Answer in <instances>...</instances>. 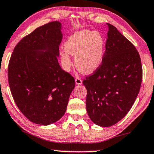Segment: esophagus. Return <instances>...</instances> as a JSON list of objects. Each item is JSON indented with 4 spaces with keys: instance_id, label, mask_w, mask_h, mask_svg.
<instances>
[{
    "instance_id": "1",
    "label": "esophagus",
    "mask_w": 154,
    "mask_h": 154,
    "mask_svg": "<svg viewBox=\"0 0 154 154\" xmlns=\"http://www.w3.org/2000/svg\"><path fill=\"white\" fill-rule=\"evenodd\" d=\"M75 83H76L77 85H81V84H82V80H81V79H80V78H79V77L75 78Z\"/></svg>"
}]
</instances>
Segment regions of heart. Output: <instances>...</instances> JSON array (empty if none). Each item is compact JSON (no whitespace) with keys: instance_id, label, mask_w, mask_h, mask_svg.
I'll list each match as a JSON object with an SVG mask.
<instances>
[{"instance_id":"1","label":"heart","mask_w":154,"mask_h":154,"mask_svg":"<svg viewBox=\"0 0 154 154\" xmlns=\"http://www.w3.org/2000/svg\"><path fill=\"white\" fill-rule=\"evenodd\" d=\"M61 61L65 69L71 66L70 54L75 56V64L81 72L91 73L98 69L103 60L105 41L100 33L90 30L78 32L68 38Z\"/></svg>"}]
</instances>
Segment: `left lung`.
Listing matches in <instances>:
<instances>
[{
    "label": "left lung",
    "instance_id": "obj_1",
    "mask_svg": "<svg viewBox=\"0 0 154 154\" xmlns=\"http://www.w3.org/2000/svg\"><path fill=\"white\" fill-rule=\"evenodd\" d=\"M109 31L103 60L85 77L86 109L95 125L110 127L129 112L139 94L142 66L138 51L115 26Z\"/></svg>",
    "mask_w": 154,
    "mask_h": 154
}]
</instances>
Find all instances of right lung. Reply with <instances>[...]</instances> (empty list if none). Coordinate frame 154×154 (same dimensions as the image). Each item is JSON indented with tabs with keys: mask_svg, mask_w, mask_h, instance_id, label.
I'll return each instance as SVG.
<instances>
[{
	"mask_svg": "<svg viewBox=\"0 0 154 154\" xmlns=\"http://www.w3.org/2000/svg\"><path fill=\"white\" fill-rule=\"evenodd\" d=\"M60 28L57 21L37 27L17 44L9 61L8 75L14 101L29 121L38 125H50L64 115L75 87L74 78L58 62Z\"/></svg>",
	"mask_w": 154,
	"mask_h": 154,
	"instance_id": "add662e5",
	"label": "right lung"
}]
</instances>
